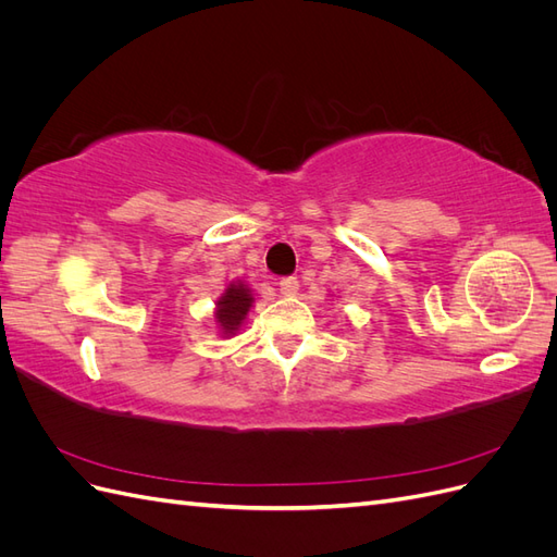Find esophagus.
Instances as JSON below:
<instances>
[{
    "label": "esophagus",
    "mask_w": 557,
    "mask_h": 557,
    "mask_svg": "<svg viewBox=\"0 0 557 557\" xmlns=\"http://www.w3.org/2000/svg\"><path fill=\"white\" fill-rule=\"evenodd\" d=\"M278 290H281L283 295H297V290H299L297 276H285V278H281V281H278Z\"/></svg>",
    "instance_id": "1"
}]
</instances>
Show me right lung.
Here are the masks:
<instances>
[{
	"label": "right lung",
	"instance_id": "add662e5",
	"mask_svg": "<svg viewBox=\"0 0 557 557\" xmlns=\"http://www.w3.org/2000/svg\"><path fill=\"white\" fill-rule=\"evenodd\" d=\"M250 305H252V297H250V290L246 288V285L230 283L225 295L218 299V311H215V320L221 323L225 334H234L239 330L242 320L246 318Z\"/></svg>",
	"mask_w": 557,
	"mask_h": 557
}]
</instances>
